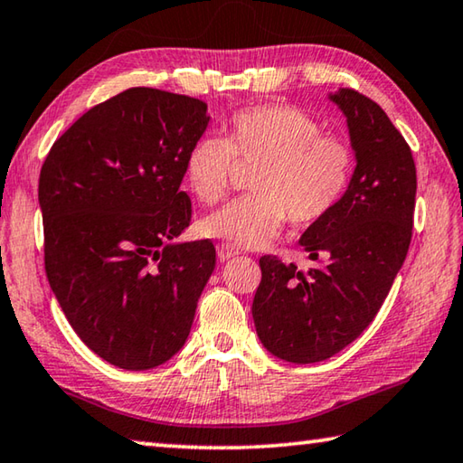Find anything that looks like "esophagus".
Returning a JSON list of instances; mask_svg holds the SVG:
<instances>
[{
  "mask_svg": "<svg viewBox=\"0 0 463 463\" xmlns=\"http://www.w3.org/2000/svg\"><path fill=\"white\" fill-rule=\"evenodd\" d=\"M237 253H239V250L234 249V247H231V245H221V247H218V259H221L222 263H224V260L232 259Z\"/></svg>",
  "mask_w": 463,
  "mask_h": 463,
  "instance_id": "34e87169",
  "label": "esophagus"
}]
</instances>
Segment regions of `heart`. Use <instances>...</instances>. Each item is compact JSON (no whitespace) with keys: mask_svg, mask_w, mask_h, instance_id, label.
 Here are the masks:
<instances>
[{"mask_svg":"<svg viewBox=\"0 0 463 463\" xmlns=\"http://www.w3.org/2000/svg\"><path fill=\"white\" fill-rule=\"evenodd\" d=\"M234 162L259 164L255 194L232 200L200 222L210 239L239 249H263L285 221L306 226L322 221L340 203L352 175L346 141L322 136L319 123L291 105H259L234 113L224 139L203 136L184 159V180L203 204H216L229 190Z\"/></svg>","mask_w":463,"mask_h":463,"instance_id":"b5f03b06","label":"heart"}]
</instances>
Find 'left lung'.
<instances>
[{
    "instance_id": "obj_1",
    "label": "left lung",
    "mask_w": 463,
    "mask_h": 463,
    "mask_svg": "<svg viewBox=\"0 0 463 463\" xmlns=\"http://www.w3.org/2000/svg\"><path fill=\"white\" fill-rule=\"evenodd\" d=\"M346 117L356 167L330 214L299 245L317 265L301 271L260 257L253 299L257 335L273 356L312 364L363 334L391 291L413 231L417 172L411 147L374 100L358 90L330 95Z\"/></svg>"
}]
</instances>
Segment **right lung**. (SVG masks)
Segmentation results:
<instances>
[{"instance_id":"right-lung-1","label":"right lung","mask_w":463,"mask_h":463,"mask_svg":"<svg viewBox=\"0 0 463 463\" xmlns=\"http://www.w3.org/2000/svg\"><path fill=\"white\" fill-rule=\"evenodd\" d=\"M208 121L204 100L128 89L74 121L42 165L50 288L79 338L125 371L180 352L214 271L213 242L175 241L192 218L184 159Z\"/></svg>"}]
</instances>
